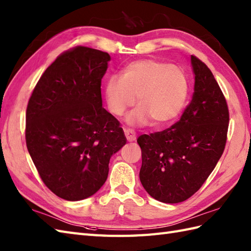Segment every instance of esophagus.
<instances>
[{
	"label": "esophagus",
	"instance_id": "1",
	"mask_svg": "<svg viewBox=\"0 0 251 251\" xmlns=\"http://www.w3.org/2000/svg\"><path fill=\"white\" fill-rule=\"evenodd\" d=\"M124 132H125V136H126V139L128 140V141L129 142L135 141L137 138L135 131H133L132 129H129V128H124Z\"/></svg>",
	"mask_w": 251,
	"mask_h": 251
}]
</instances>
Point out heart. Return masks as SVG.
<instances>
[{"label":"heart","mask_w":251,"mask_h":251,"mask_svg":"<svg viewBox=\"0 0 251 251\" xmlns=\"http://www.w3.org/2000/svg\"><path fill=\"white\" fill-rule=\"evenodd\" d=\"M189 91V80L182 68L156 60L131 62L122 77H109L104 98L109 111L123 115L136 101L139 107L127 116L130 125H165L182 111Z\"/></svg>","instance_id":"b5f03b06"}]
</instances>
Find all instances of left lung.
I'll return each instance as SVG.
<instances>
[{
  "mask_svg": "<svg viewBox=\"0 0 251 251\" xmlns=\"http://www.w3.org/2000/svg\"><path fill=\"white\" fill-rule=\"evenodd\" d=\"M195 92L179 121L137 140L142 152L140 180L154 199L187 200L201 188L224 153L229 109L214 75L191 55Z\"/></svg>",
  "mask_w": 251,
  "mask_h": 251,
  "instance_id": "obj_1",
  "label": "left lung"
}]
</instances>
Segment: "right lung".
<instances>
[{
	"label": "right lung",
	"instance_id": "1",
	"mask_svg": "<svg viewBox=\"0 0 251 251\" xmlns=\"http://www.w3.org/2000/svg\"><path fill=\"white\" fill-rule=\"evenodd\" d=\"M110 55L78 46L46 69L28 99L25 141L44 184L79 201L106 182L111 156L126 144L120 122L102 108Z\"/></svg>",
	"mask_w": 251,
	"mask_h": 251
}]
</instances>
